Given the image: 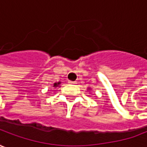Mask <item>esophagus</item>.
Here are the masks:
<instances>
[{
	"instance_id": "34e87169",
	"label": "esophagus",
	"mask_w": 147,
	"mask_h": 147,
	"mask_svg": "<svg viewBox=\"0 0 147 147\" xmlns=\"http://www.w3.org/2000/svg\"><path fill=\"white\" fill-rule=\"evenodd\" d=\"M69 83L71 84V85H75V84H77L76 82H72V81H69Z\"/></svg>"
}]
</instances>
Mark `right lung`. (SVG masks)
I'll return each instance as SVG.
<instances>
[{
  "label": "right lung",
  "mask_w": 147,
  "mask_h": 147,
  "mask_svg": "<svg viewBox=\"0 0 147 147\" xmlns=\"http://www.w3.org/2000/svg\"><path fill=\"white\" fill-rule=\"evenodd\" d=\"M59 84H60V82H58V83H54V86H57Z\"/></svg>",
  "instance_id": "add662e5"
}]
</instances>
